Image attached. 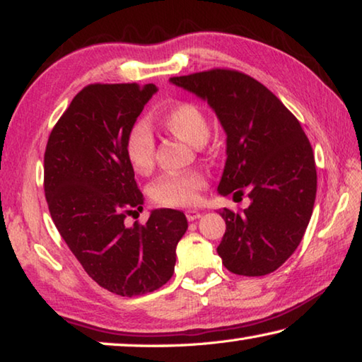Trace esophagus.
Segmentation results:
<instances>
[{"mask_svg":"<svg viewBox=\"0 0 362 362\" xmlns=\"http://www.w3.org/2000/svg\"><path fill=\"white\" fill-rule=\"evenodd\" d=\"M201 217V212L199 211H194V209H188L187 211V218L189 220V222H193V220L199 218Z\"/></svg>","mask_w":362,"mask_h":362,"instance_id":"esophagus-1","label":"esophagus"}]
</instances>
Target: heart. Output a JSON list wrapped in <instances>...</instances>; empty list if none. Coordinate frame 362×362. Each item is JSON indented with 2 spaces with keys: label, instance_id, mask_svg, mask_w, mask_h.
Listing matches in <instances>:
<instances>
[{
  "label": "heart",
  "instance_id": "heart-1",
  "mask_svg": "<svg viewBox=\"0 0 362 362\" xmlns=\"http://www.w3.org/2000/svg\"><path fill=\"white\" fill-rule=\"evenodd\" d=\"M164 129L182 142L192 146H203L209 139L211 127L203 110L189 102H180L163 115ZM124 153L132 169L139 174L148 173L155 158V137L150 126L139 121L127 132ZM206 187L204 175L198 170L182 174H166L153 183L150 194L155 203L163 206H192L198 199V193Z\"/></svg>",
  "mask_w": 362,
  "mask_h": 362
}]
</instances>
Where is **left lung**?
I'll return each instance as SVG.
<instances>
[{
	"label": "left lung",
	"instance_id": "obj_1",
	"mask_svg": "<svg viewBox=\"0 0 362 362\" xmlns=\"http://www.w3.org/2000/svg\"><path fill=\"white\" fill-rule=\"evenodd\" d=\"M207 102L226 134V161L217 192L249 193L243 214L222 209L226 223L217 252L235 274L263 276L278 269L302 241L313 214V148L289 110L244 73L209 70L170 78Z\"/></svg>",
	"mask_w": 362,
	"mask_h": 362
}]
</instances>
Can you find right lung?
I'll return each mask as SVG.
<instances>
[{
	"mask_svg": "<svg viewBox=\"0 0 362 362\" xmlns=\"http://www.w3.org/2000/svg\"><path fill=\"white\" fill-rule=\"evenodd\" d=\"M156 93L155 84L88 86L57 121L45 153L46 201L60 236L97 284L122 297L168 283L188 228L175 209L151 211L145 225L124 223L144 209L124 140Z\"/></svg>",
	"mask_w": 362,
	"mask_h": 362,
	"instance_id": "obj_1",
	"label": "right lung"
}]
</instances>
